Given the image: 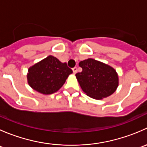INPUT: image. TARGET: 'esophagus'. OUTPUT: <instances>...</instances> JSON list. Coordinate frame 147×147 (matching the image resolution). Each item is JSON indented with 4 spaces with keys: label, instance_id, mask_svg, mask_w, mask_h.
<instances>
[{
    "label": "esophagus",
    "instance_id": "esophagus-1",
    "mask_svg": "<svg viewBox=\"0 0 147 147\" xmlns=\"http://www.w3.org/2000/svg\"><path fill=\"white\" fill-rule=\"evenodd\" d=\"M72 71H73L74 73L75 74V73H76V72H77V71H78V68H77L76 67H75L72 68Z\"/></svg>",
    "mask_w": 147,
    "mask_h": 147
}]
</instances>
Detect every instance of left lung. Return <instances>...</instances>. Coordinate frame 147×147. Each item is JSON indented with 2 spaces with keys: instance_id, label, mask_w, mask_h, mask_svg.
<instances>
[{
  "instance_id": "8db88e82",
  "label": "left lung",
  "mask_w": 147,
  "mask_h": 147,
  "mask_svg": "<svg viewBox=\"0 0 147 147\" xmlns=\"http://www.w3.org/2000/svg\"><path fill=\"white\" fill-rule=\"evenodd\" d=\"M79 65L82 71L75 75L87 96L101 100L115 92L118 87V75L114 68L91 58L80 62Z\"/></svg>"
}]
</instances>
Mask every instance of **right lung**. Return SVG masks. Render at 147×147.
Masks as SVG:
<instances>
[{
	"instance_id": "obj_1",
	"label": "right lung",
	"mask_w": 147,
	"mask_h": 147,
	"mask_svg": "<svg viewBox=\"0 0 147 147\" xmlns=\"http://www.w3.org/2000/svg\"><path fill=\"white\" fill-rule=\"evenodd\" d=\"M72 70L67 63L50 55L28 69V84L32 88L44 94L57 92L64 84Z\"/></svg>"
}]
</instances>
